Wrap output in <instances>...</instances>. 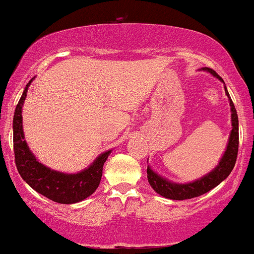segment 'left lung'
<instances>
[{
    "label": "left lung",
    "instance_id": "left-lung-1",
    "mask_svg": "<svg viewBox=\"0 0 254 254\" xmlns=\"http://www.w3.org/2000/svg\"><path fill=\"white\" fill-rule=\"evenodd\" d=\"M204 71H208L213 74L214 77L219 78L221 82L223 79L217 74L213 68L203 67ZM225 83V82H223ZM226 95L228 96L229 106H231L232 112V130L229 134L227 148L225 153L219 162V165L215 169L211 170L208 175L203 176L199 180H196L190 183L181 184L174 183V182L168 181L166 178L162 177L152 170L150 166H147V180L150 186L153 188V190L160 196L170 199H189L197 197V196L203 195V193L210 191L216 186H219L222 181H225L228 177L229 174L233 170L235 162L238 157V147H239V120H238L237 109H235L233 101L229 96L227 88L225 85Z\"/></svg>",
    "mask_w": 254,
    "mask_h": 254
}]
</instances>
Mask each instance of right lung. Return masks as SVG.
Instances as JSON below:
<instances>
[{"label":"right lung","mask_w":254,"mask_h":254,"mask_svg":"<svg viewBox=\"0 0 254 254\" xmlns=\"http://www.w3.org/2000/svg\"><path fill=\"white\" fill-rule=\"evenodd\" d=\"M32 80L27 83L13 119L14 156L17 171L29 187L45 197L57 203H77L92 195L98 188L103 165L112 151L101 153L89 168L78 174H64L39 163L27 145L22 128V106Z\"/></svg>","instance_id":"1"}]
</instances>
